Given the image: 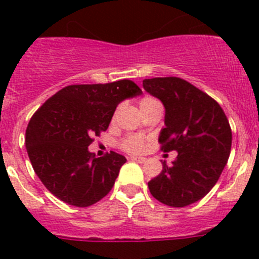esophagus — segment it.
Listing matches in <instances>:
<instances>
[{
	"mask_svg": "<svg viewBox=\"0 0 259 259\" xmlns=\"http://www.w3.org/2000/svg\"><path fill=\"white\" fill-rule=\"evenodd\" d=\"M131 159H132V161L137 162V163H144V162L146 161L145 157H132Z\"/></svg>",
	"mask_w": 259,
	"mask_h": 259,
	"instance_id": "1",
	"label": "esophagus"
}]
</instances>
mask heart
<instances>
[{
  "mask_svg": "<svg viewBox=\"0 0 259 259\" xmlns=\"http://www.w3.org/2000/svg\"><path fill=\"white\" fill-rule=\"evenodd\" d=\"M154 105H159V102L155 100V98L149 97V96H145L140 100V109H148L150 106H154ZM123 149L127 150L130 153H137L141 152L144 149V140L143 137L139 136V135H131V136L125 137L122 143Z\"/></svg>",
  "mask_w": 259,
  "mask_h": 259,
  "instance_id": "1",
  "label": "heart"
}]
</instances>
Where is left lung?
<instances>
[{
    "label": "left lung",
    "mask_w": 259,
    "mask_h": 259,
    "mask_svg": "<svg viewBox=\"0 0 259 259\" xmlns=\"http://www.w3.org/2000/svg\"><path fill=\"white\" fill-rule=\"evenodd\" d=\"M143 87L164 106L158 140L163 152H178L171 166L148 183L153 197L184 207L205 197L217 184L231 153L228 119L210 96L180 77L145 79Z\"/></svg>",
    "instance_id": "left-lung-1"
}]
</instances>
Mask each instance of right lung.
<instances>
[{"label":"right lung","instance_id":"obj_1","mask_svg":"<svg viewBox=\"0 0 259 259\" xmlns=\"http://www.w3.org/2000/svg\"><path fill=\"white\" fill-rule=\"evenodd\" d=\"M131 80L68 85L32 116L26 131L29 161L48 191L63 202L87 207L104 198L125 157L110 152L96 158L92 137L106 131L116 106L141 95Z\"/></svg>","mask_w":259,"mask_h":259}]
</instances>
